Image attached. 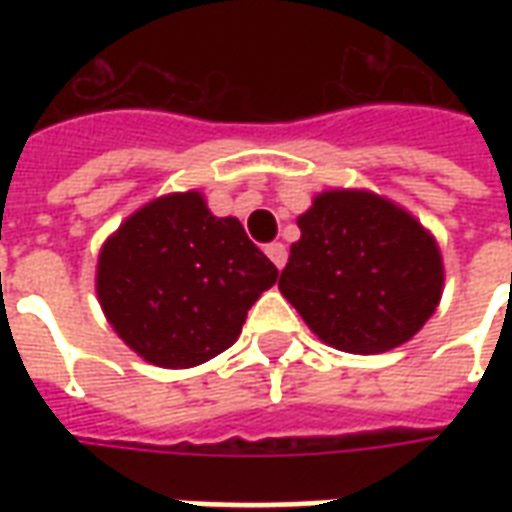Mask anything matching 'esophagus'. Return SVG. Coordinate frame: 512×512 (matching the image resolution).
<instances>
[{
    "instance_id": "esophagus-1",
    "label": "esophagus",
    "mask_w": 512,
    "mask_h": 512,
    "mask_svg": "<svg viewBox=\"0 0 512 512\" xmlns=\"http://www.w3.org/2000/svg\"><path fill=\"white\" fill-rule=\"evenodd\" d=\"M266 255L271 257V263H274L277 268H282L285 263H288V249H285V244H268Z\"/></svg>"
}]
</instances>
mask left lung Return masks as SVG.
Here are the masks:
<instances>
[{
    "label": "left lung",
    "mask_w": 512,
    "mask_h": 512,
    "mask_svg": "<svg viewBox=\"0 0 512 512\" xmlns=\"http://www.w3.org/2000/svg\"><path fill=\"white\" fill-rule=\"evenodd\" d=\"M279 290L318 340L345 354L408 343L436 312L444 263L414 213L367 189H329L299 219Z\"/></svg>",
    "instance_id": "1"
}]
</instances>
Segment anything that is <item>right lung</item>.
Segmentation results:
<instances>
[{"label": "right lung", "mask_w": 512, "mask_h": 512, "mask_svg": "<svg viewBox=\"0 0 512 512\" xmlns=\"http://www.w3.org/2000/svg\"><path fill=\"white\" fill-rule=\"evenodd\" d=\"M277 266L235 216H213L202 191L145 202L98 252L95 293L106 321L145 362L197 367L238 340Z\"/></svg>", "instance_id": "obj_1"}]
</instances>
